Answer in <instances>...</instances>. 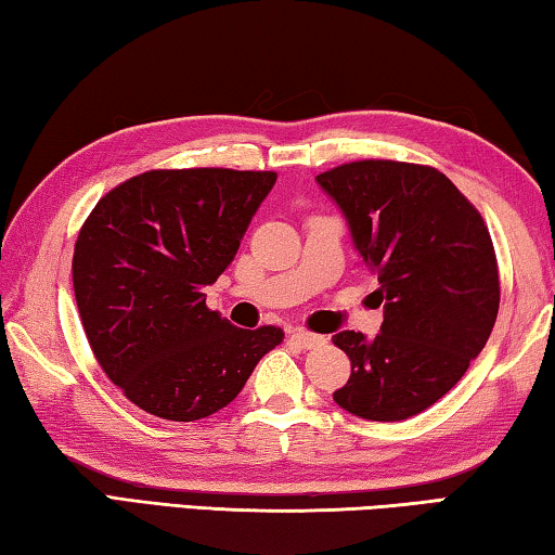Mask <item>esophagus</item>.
Returning a JSON list of instances; mask_svg holds the SVG:
<instances>
[{"label":"esophagus","instance_id":"obj_1","mask_svg":"<svg viewBox=\"0 0 555 555\" xmlns=\"http://www.w3.org/2000/svg\"><path fill=\"white\" fill-rule=\"evenodd\" d=\"M293 341L299 344L302 349H314V347H320V344H324V337H320V334H312V332H305V330H295Z\"/></svg>","mask_w":555,"mask_h":555}]
</instances>
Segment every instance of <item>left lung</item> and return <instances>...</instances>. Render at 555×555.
<instances>
[{
	"label": "left lung",
	"mask_w": 555,
	"mask_h": 555,
	"mask_svg": "<svg viewBox=\"0 0 555 555\" xmlns=\"http://www.w3.org/2000/svg\"><path fill=\"white\" fill-rule=\"evenodd\" d=\"M378 275L380 334H334L351 376L334 390L363 421L398 423L438 403L479 357L499 312L494 245L482 216L442 171L363 159L317 177Z\"/></svg>",
	"instance_id": "1"
}]
</instances>
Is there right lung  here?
Here are the masks:
<instances>
[{
    "instance_id": "right-lung-1",
    "label": "right lung",
    "mask_w": 555,
    "mask_h": 555,
    "mask_svg": "<svg viewBox=\"0 0 555 555\" xmlns=\"http://www.w3.org/2000/svg\"><path fill=\"white\" fill-rule=\"evenodd\" d=\"M275 171L154 169L90 211L73 253L86 337L107 378L157 417L192 423L241 393L283 330H241L206 307Z\"/></svg>"
}]
</instances>
